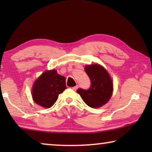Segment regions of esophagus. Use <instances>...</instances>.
Listing matches in <instances>:
<instances>
[{"instance_id": "esophagus-1", "label": "esophagus", "mask_w": 152, "mask_h": 152, "mask_svg": "<svg viewBox=\"0 0 152 152\" xmlns=\"http://www.w3.org/2000/svg\"><path fill=\"white\" fill-rule=\"evenodd\" d=\"M77 88H78V86H77H77L72 87V90H73V91H76L77 89Z\"/></svg>"}]
</instances>
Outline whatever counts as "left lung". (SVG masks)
Segmentation results:
<instances>
[{
	"label": "left lung",
	"instance_id": "1",
	"mask_svg": "<svg viewBox=\"0 0 152 152\" xmlns=\"http://www.w3.org/2000/svg\"><path fill=\"white\" fill-rule=\"evenodd\" d=\"M85 72L91 80L90 88L87 90L79 88L77 93L88 107H100L109 100L112 95L111 79L107 70L99 64L86 66Z\"/></svg>",
	"mask_w": 152,
	"mask_h": 152
}]
</instances>
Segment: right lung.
I'll return each mask as SVG.
<instances>
[{
    "instance_id": "1",
    "label": "right lung",
    "mask_w": 152,
    "mask_h": 152,
    "mask_svg": "<svg viewBox=\"0 0 152 152\" xmlns=\"http://www.w3.org/2000/svg\"><path fill=\"white\" fill-rule=\"evenodd\" d=\"M66 88L65 77L60 75L55 70H47L34 82L33 99L41 107L50 108L57 100L59 95Z\"/></svg>"
}]
</instances>
